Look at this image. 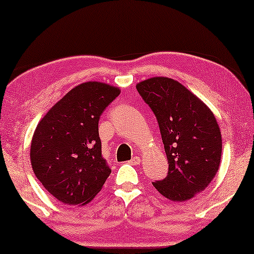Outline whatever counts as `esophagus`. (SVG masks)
<instances>
[{"instance_id":"34e87169","label":"esophagus","mask_w":254,"mask_h":254,"mask_svg":"<svg viewBox=\"0 0 254 254\" xmlns=\"http://www.w3.org/2000/svg\"><path fill=\"white\" fill-rule=\"evenodd\" d=\"M130 163L133 164V166H137V164H140V158H139V156H134V158L131 159Z\"/></svg>"}]
</instances>
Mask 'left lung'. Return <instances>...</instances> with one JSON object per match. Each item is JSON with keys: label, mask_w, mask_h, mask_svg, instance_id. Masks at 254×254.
Returning <instances> with one entry per match:
<instances>
[{"label": "left lung", "mask_w": 254, "mask_h": 254, "mask_svg": "<svg viewBox=\"0 0 254 254\" xmlns=\"http://www.w3.org/2000/svg\"><path fill=\"white\" fill-rule=\"evenodd\" d=\"M137 91L158 121L168 175L153 185L173 201H185L205 190L219 170L222 137L215 116L178 81L154 77Z\"/></svg>", "instance_id": "left-lung-1"}]
</instances>
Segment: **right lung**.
<instances>
[{
  "label": "right lung",
  "mask_w": 254,
  "mask_h": 254,
  "mask_svg": "<svg viewBox=\"0 0 254 254\" xmlns=\"http://www.w3.org/2000/svg\"><path fill=\"white\" fill-rule=\"evenodd\" d=\"M120 93L98 81L80 84L39 122L31 142L32 168L61 202L86 205L112 173L102 156L99 120Z\"/></svg>",
  "instance_id": "1"
}]
</instances>
